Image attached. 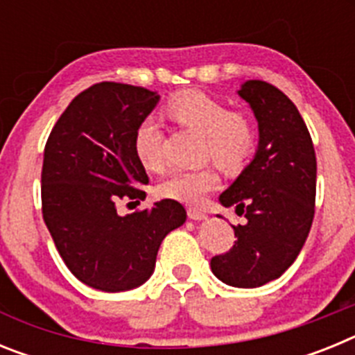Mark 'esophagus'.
Listing matches in <instances>:
<instances>
[{
	"label": "esophagus",
	"mask_w": 355,
	"mask_h": 355,
	"mask_svg": "<svg viewBox=\"0 0 355 355\" xmlns=\"http://www.w3.org/2000/svg\"><path fill=\"white\" fill-rule=\"evenodd\" d=\"M188 216L196 222L206 220V218H208V215H206L205 211H200V209H196V208H188Z\"/></svg>",
	"instance_id": "obj_1"
}]
</instances>
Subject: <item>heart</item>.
<instances>
[{"mask_svg": "<svg viewBox=\"0 0 355 355\" xmlns=\"http://www.w3.org/2000/svg\"><path fill=\"white\" fill-rule=\"evenodd\" d=\"M168 119L205 135L206 156L225 172H234L245 163L254 146V130L243 115L233 114L222 101L200 90H184L168 99ZM163 133L155 117L144 119L135 131V153L149 171H158ZM218 184L211 167L174 171L159 183V193L167 199L197 206Z\"/></svg>", "mask_w": 355, "mask_h": 355, "instance_id": "1", "label": "heart"}]
</instances>
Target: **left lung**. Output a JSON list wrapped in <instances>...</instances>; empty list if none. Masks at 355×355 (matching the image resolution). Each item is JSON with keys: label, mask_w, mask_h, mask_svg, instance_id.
Masks as SVG:
<instances>
[{"label": "left lung", "mask_w": 355, "mask_h": 355, "mask_svg": "<svg viewBox=\"0 0 355 355\" xmlns=\"http://www.w3.org/2000/svg\"><path fill=\"white\" fill-rule=\"evenodd\" d=\"M238 96L258 122V149L220 193L247 218L233 249L211 259V272L234 288H258L281 277L302 250L315 215L316 156L299 110L274 85L241 83Z\"/></svg>", "instance_id": "8db88e82"}]
</instances>
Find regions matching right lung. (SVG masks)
<instances>
[{
	"label": "right lung",
	"mask_w": 355,
	"mask_h": 355,
	"mask_svg": "<svg viewBox=\"0 0 355 355\" xmlns=\"http://www.w3.org/2000/svg\"><path fill=\"white\" fill-rule=\"evenodd\" d=\"M158 103V94L142 87L92 85L65 108L44 149V222L69 270L96 290L142 286L163 238L187 220L172 199L117 213L119 199H146L149 178L133 139Z\"/></svg>",
	"instance_id": "add662e5"
}]
</instances>
